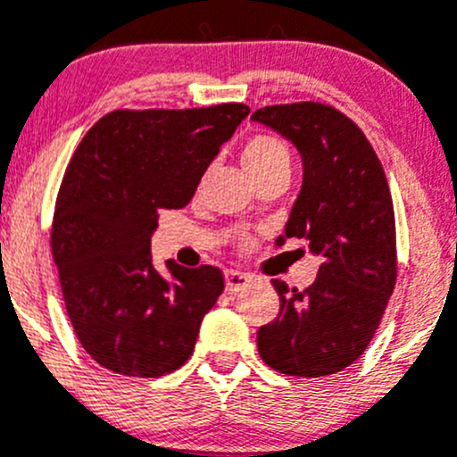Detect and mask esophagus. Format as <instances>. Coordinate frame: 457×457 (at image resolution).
<instances>
[{
	"instance_id": "obj_1",
	"label": "esophagus",
	"mask_w": 457,
	"mask_h": 457,
	"mask_svg": "<svg viewBox=\"0 0 457 457\" xmlns=\"http://www.w3.org/2000/svg\"><path fill=\"white\" fill-rule=\"evenodd\" d=\"M250 281H252L250 274L238 272V270H228V272H225V290H228L229 295L247 287L250 286Z\"/></svg>"
}]
</instances>
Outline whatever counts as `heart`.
<instances>
[{"label":"heart","mask_w":457,"mask_h":457,"mask_svg":"<svg viewBox=\"0 0 457 457\" xmlns=\"http://www.w3.org/2000/svg\"><path fill=\"white\" fill-rule=\"evenodd\" d=\"M241 161L252 180L270 174L274 170H290V152L286 143L277 136L270 134H252L245 138L241 149ZM243 245H250V241H243Z\"/></svg>","instance_id":"obj_1"}]
</instances>
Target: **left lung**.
<instances>
[{"label": "left lung", "mask_w": 457, "mask_h": 457, "mask_svg": "<svg viewBox=\"0 0 457 457\" xmlns=\"http://www.w3.org/2000/svg\"><path fill=\"white\" fill-rule=\"evenodd\" d=\"M252 120L272 127L301 152L303 185L286 238H305L321 259L305 290L274 278L281 310L259 328L256 346L278 373L326 378L360 360L395 287L391 189L364 131L335 106L272 104L256 109Z\"/></svg>", "instance_id": "left-lung-1"}]
</instances>
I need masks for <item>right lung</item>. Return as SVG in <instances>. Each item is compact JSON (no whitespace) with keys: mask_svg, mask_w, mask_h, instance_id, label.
<instances>
[{"mask_svg":"<svg viewBox=\"0 0 457 457\" xmlns=\"http://www.w3.org/2000/svg\"><path fill=\"white\" fill-rule=\"evenodd\" d=\"M250 113L241 102L201 109H118L96 122L62 179L51 228L71 326L84 351L127 378H161L192 357L201 321L223 292L214 265L152 261L158 212L192 201L220 145Z\"/></svg>","mask_w":457,"mask_h":457,"instance_id":"right-lung-1","label":"right lung"}]
</instances>
